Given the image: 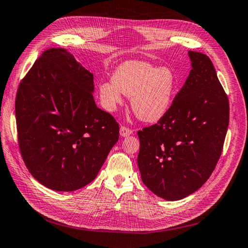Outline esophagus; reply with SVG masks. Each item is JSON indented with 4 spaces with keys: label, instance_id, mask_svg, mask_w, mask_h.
<instances>
[{
    "label": "esophagus",
    "instance_id": "obj_1",
    "mask_svg": "<svg viewBox=\"0 0 248 248\" xmlns=\"http://www.w3.org/2000/svg\"><path fill=\"white\" fill-rule=\"evenodd\" d=\"M132 129L128 128V127H126L124 125H122L120 127V134H121V137H127V136H130L132 133Z\"/></svg>",
    "mask_w": 248,
    "mask_h": 248
}]
</instances>
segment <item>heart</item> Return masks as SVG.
<instances>
[{
	"instance_id": "b5f03b06",
	"label": "heart",
	"mask_w": 248,
	"mask_h": 248,
	"mask_svg": "<svg viewBox=\"0 0 248 248\" xmlns=\"http://www.w3.org/2000/svg\"><path fill=\"white\" fill-rule=\"evenodd\" d=\"M176 77L168 67L158 68L146 62H127L120 66L112 82H102L99 95L103 106L114 109L122 94L131 97L132 109L140 120L155 122L170 107Z\"/></svg>"
}]
</instances>
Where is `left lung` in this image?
Segmentation results:
<instances>
[{
  "mask_svg": "<svg viewBox=\"0 0 248 248\" xmlns=\"http://www.w3.org/2000/svg\"><path fill=\"white\" fill-rule=\"evenodd\" d=\"M192 69L166 115L138 131L142 182L168 201L202 186L222 152L229 126L228 95L208 56L189 50Z\"/></svg>",
  "mask_w": 248,
  "mask_h": 248,
  "instance_id": "obj_1",
  "label": "left lung"
}]
</instances>
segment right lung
I'll use <instances>...</instances> for the list:
<instances>
[{
    "label": "right lung",
    "mask_w": 248,
    "mask_h": 248,
    "mask_svg": "<svg viewBox=\"0 0 248 248\" xmlns=\"http://www.w3.org/2000/svg\"><path fill=\"white\" fill-rule=\"evenodd\" d=\"M93 74L65 48H48L19 82L18 147L32 176L47 188L91 183L119 140V124L96 107Z\"/></svg>",
    "instance_id": "1"
}]
</instances>
